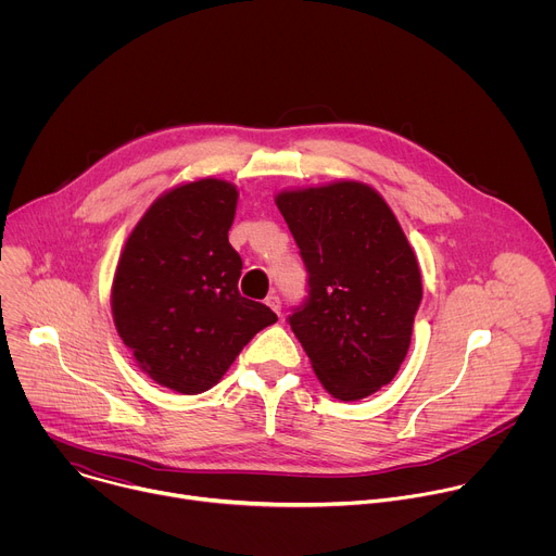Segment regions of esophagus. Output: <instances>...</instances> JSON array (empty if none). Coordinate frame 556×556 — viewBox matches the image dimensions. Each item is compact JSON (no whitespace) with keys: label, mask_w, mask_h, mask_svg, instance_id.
<instances>
[{"label":"esophagus","mask_w":556,"mask_h":556,"mask_svg":"<svg viewBox=\"0 0 556 556\" xmlns=\"http://www.w3.org/2000/svg\"><path fill=\"white\" fill-rule=\"evenodd\" d=\"M266 305H268L273 312L281 314V301H279L277 294H268V296H266Z\"/></svg>","instance_id":"obj_1"}]
</instances>
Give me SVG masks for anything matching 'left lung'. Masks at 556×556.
<instances>
[{"label": "left lung", "mask_w": 556, "mask_h": 556, "mask_svg": "<svg viewBox=\"0 0 556 556\" xmlns=\"http://www.w3.org/2000/svg\"><path fill=\"white\" fill-rule=\"evenodd\" d=\"M307 268L290 328L328 393L361 401L399 374L422 299V275L384 198L337 180L275 195Z\"/></svg>", "instance_id": "8db88e82"}]
</instances>
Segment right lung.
Masks as SVG:
<instances>
[{"instance_id":"add662e5","label":"right lung","mask_w":556,"mask_h":556,"mask_svg":"<svg viewBox=\"0 0 556 556\" xmlns=\"http://www.w3.org/2000/svg\"><path fill=\"white\" fill-rule=\"evenodd\" d=\"M235 185L182 182L157 195L129 232L112 281L114 326L157 384L195 395L222 380L277 314L237 290L242 257L228 244Z\"/></svg>"}]
</instances>
